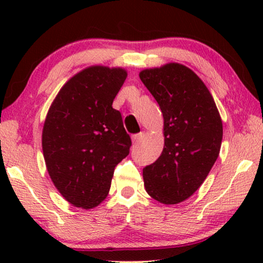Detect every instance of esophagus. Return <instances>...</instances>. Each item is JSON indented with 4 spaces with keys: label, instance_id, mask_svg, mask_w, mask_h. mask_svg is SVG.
Wrapping results in <instances>:
<instances>
[{
    "label": "esophagus",
    "instance_id": "obj_1",
    "mask_svg": "<svg viewBox=\"0 0 263 263\" xmlns=\"http://www.w3.org/2000/svg\"><path fill=\"white\" fill-rule=\"evenodd\" d=\"M142 138H143V133H139V134L133 135L132 140H133V142H134V143H139L140 140H141Z\"/></svg>",
    "mask_w": 263,
    "mask_h": 263
}]
</instances>
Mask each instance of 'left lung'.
Instances as JSON below:
<instances>
[{"label": "left lung", "mask_w": 263, "mask_h": 263, "mask_svg": "<svg viewBox=\"0 0 263 263\" xmlns=\"http://www.w3.org/2000/svg\"><path fill=\"white\" fill-rule=\"evenodd\" d=\"M139 75L164 117V149L142 172L146 192L161 203L182 202L200 188L219 156L220 115L203 81L183 64Z\"/></svg>", "instance_id": "left-lung-1"}]
</instances>
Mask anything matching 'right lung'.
<instances>
[{
    "instance_id": "right-lung-1",
    "label": "right lung",
    "mask_w": 263,
    "mask_h": 263,
    "mask_svg": "<svg viewBox=\"0 0 263 263\" xmlns=\"http://www.w3.org/2000/svg\"><path fill=\"white\" fill-rule=\"evenodd\" d=\"M127 79L122 68L92 66L69 79L53 99L42 146L50 178L68 202L89 210L109 194L130 136L112 102Z\"/></svg>"
}]
</instances>
